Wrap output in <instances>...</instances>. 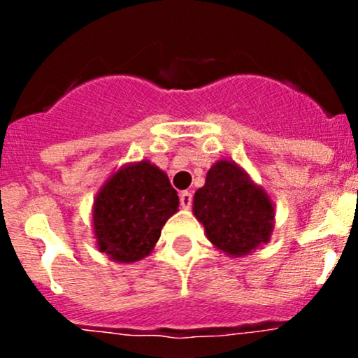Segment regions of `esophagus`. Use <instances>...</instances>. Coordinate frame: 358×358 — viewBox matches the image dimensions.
<instances>
[{"mask_svg": "<svg viewBox=\"0 0 358 358\" xmlns=\"http://www.w3.org/2000/svg\"><path fill=\"white\" fill-rule=\"evenodd\" d=\"M180 204H182L183 209H189L190 206H192V192L183 190V192L180 194Z\"/></svg>", "mask_w": 358, "mask_h": 358, "instance_id": "obj_1", "label": "esophagus"}]
</instances>
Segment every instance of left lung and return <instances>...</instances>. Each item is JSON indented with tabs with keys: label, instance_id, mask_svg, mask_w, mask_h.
Masks as SVG:
<instances>
[{
	"label": "left lung",
	"instance_id": "8db88e82",
	"mask_svg": "<svg viewBox=\"0 0 358 358\" xmlns=\"http://www.w3.org/2000/svg\"><path fill=\"white\" fill-rule=\"evenodd\" d=\"M192 213L206 237L230 258H243L272 239L275 204L244 168L220 159L209 168L204 187L194 194Z\"/></svg>",
	"mask_w": 358,
	"mask_h": 358
}]
</instances>
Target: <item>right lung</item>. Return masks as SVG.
<instances>
[{
  "label": "right lung",
  "mask_w": 358,
  "mask_h": 358,
  "mask_svg": "<svg viewBox=\"0 0 358 358\" xmlns=\"http://www.w3.org/2000/svg\"><path fill=\"white\" fill-rule=\"evenodd\" d=\"M168 175L147 159L112 171L92 208L95 246L115 263H133L156 248L161 229L178 211Z\"/></svg>",
  "instance_id": "right-lung-1"
}]
</instances>
